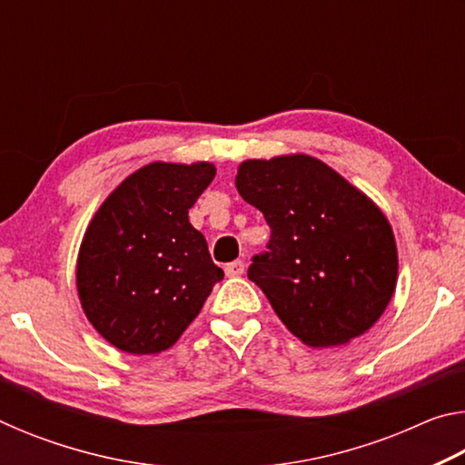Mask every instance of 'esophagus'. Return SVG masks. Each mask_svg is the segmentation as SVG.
<instances>
[{
  "mask_svg": "<svg viewBox=\"0 0 465 465\" xmlns=\"http://www.w3.org/2000/svg\"><path fill=\"white\" fill-rule=\"evenodd\" d=\"M243 271H246V264L242 261H233L230 264H225L227 277H240V274H243Z\"/></svg>",
  "mask_w": 465,
  "mask_h": 465,
  "instance_id": "obj_1",
  "label": "esophagus"
}]
</instances>
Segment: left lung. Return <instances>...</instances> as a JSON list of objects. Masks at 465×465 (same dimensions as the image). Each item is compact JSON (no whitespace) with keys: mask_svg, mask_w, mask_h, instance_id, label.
Masks as SVG:
<instances>
[{"mask_svg":"<svg viewBox=\"0 0 465 465\" xmlns=\"http://www.w3.org/2000/svg\"><path fill=\"white\" fill-rule=\"evenodd\" d=\"M235 188L271 225L248 279L289 332L313 349L365 334L398 282L396 238L375 201L308 153L242 162Z\"/></svg>","mask_w":465,"mask_h":465,"instance_id":"left-lung-1","label":"left lung"}]
</instances>
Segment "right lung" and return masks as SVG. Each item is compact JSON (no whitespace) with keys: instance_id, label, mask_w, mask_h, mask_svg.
I'll return each mask as SVG.
<instances>
[{"instance_id":"1","label":"right lung","mask_w":465,"mask_h":465,"mask_svg":"<svg viewBox=\"0 0 465 465\" xmlns=\"http://www.w3.org/2000/svg\"><path fill=\"white\" fill-rule=\"evenodd\" d=\"M211 162H152L110 193L90 219L75 262L82 310L129 355H157L199 316L223 271L188 209L215 178Z\"/></svg>"}]
</instances>
